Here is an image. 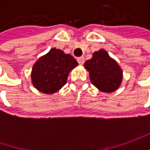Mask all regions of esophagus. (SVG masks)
<instances>
[{
	"label": "esophagus",
	"mask_w": 150,
	"mask_h": 150,
	"mask_svg": "<svg viewBox=\"0 0 150 150\" xmlns=\"http://www.w3.org/2000/svg\"><path fill=\"white\" fill-rule=\"evenodd\" d=\"M78 62L80 64V65H83L84 63V62H85V59H84L83 57H78Z\"/></svg>",
	"instance_id": "34e87169"
}]
</instances>
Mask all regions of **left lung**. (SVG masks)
<instances>
[{
    "mask_svg": "<svg viewBox=\"0 0 150 150\" xmlns=\"http://www.w3.org/2000/svg\"><path fill=\"white\" fill-rule=\"evenodd\" d=\"M84 67L89 72L91 82L100 91L111 93L120 86L122 70L103 49L95 52L93 57L84 63Z\"/></svg>",
    "mask_w": 150,
    "mask_h": 150,
    "instance_id": "obj_1",
    "label": "left lung"
}]
</instances>
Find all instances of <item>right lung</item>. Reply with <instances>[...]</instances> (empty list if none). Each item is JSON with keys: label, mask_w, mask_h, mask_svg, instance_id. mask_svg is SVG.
Segmentation results:
<instances>
[{"label": "right lung", "mask_w": 150, "mask_h": 150, "mask_svg": "<svg viewBox=\"0 0 150 150\" xmlns=\"http://www.w3.org/2000/svg\"><path fill=\"white\" fill-rule=\"evenodd\" d=\"M78 66V62L70 54L52 48L33 66L32 83L44 93H54L67 83L69 72Z\"/></svg>", "instance_id": "obj_1"}]
</instances>
